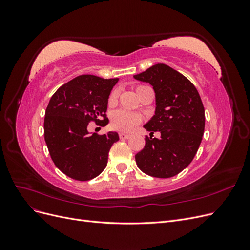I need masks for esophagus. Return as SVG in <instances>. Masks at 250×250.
<instances>
[{"label":"esophagus","instance_id":"esophagus-1","mask_svg":"<svg viewBox=\"0 0 250 250\" xmlns=\"http://www.w3.org/2000/svg\"><path fill=\"white\" fill-rule=\"evenodd\" d=\"M119 137H120V139L121 140H127V139H129L131 135L129 134V133H125V132H120L119 133Z\"/></svg>","mask_w":250,"mask_h":250}]
</instances>
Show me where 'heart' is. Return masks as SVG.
Segmentation results:
<instances>
[{"mask_svg":"<svg viewBox=\"0 0 250 250\" xmlns=\"http://www.w3.org/2000/svg\"><path fill=\"white\" fill-rule=\"evenodd\" d=\"M141 87V86H139ZM118 98V92H112L109 97V104H115ZM142 122V117L138 113L120 109L112 113L111 126L119 131H131L133 128Z\"/></svg>","mask_w":250,"mask_h":250,"instance_id":"heart-1","label":"heart"}]
</instances>
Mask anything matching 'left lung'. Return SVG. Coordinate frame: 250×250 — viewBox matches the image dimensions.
Wrapping results in <instances>:
<instances>
[{"instance_id":"1","label":"left lung","mask_w":250,"mask_h":250,"mask_svg":"<svg viewBox=\"0 0 250 250\" xmlns=\"http://www.w3.org/2000/svg\"><path fill=\"white\" fill-rule=\"evenodd\" d=\"M133 78L152 85L155 111L144 128L152 134L161 132L160 139L146 137L135 162L147 175L175 176L191 164L203 137L206 116L198 90L183 74L164 63L150 66Z\"/></svg>"}]
</instances>
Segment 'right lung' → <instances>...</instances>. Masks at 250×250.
<instances>
[{
    "label": "right lung",
    "mask_w": 250,
    "mask_h": 250,
    "mask_svg": "<svg viewBox=\"0 0 250 250\" xmlns=\"http://www.w3.org/2000/svg\"><path fill=\"white\" fill-rule=\"evenodd\" d=\"M119 78L80 75L60 86L52 96L43 122L44 141L56 167L73 179L97 177L107 165L108 152L119 141L116 131L90 134V121L106 125L108 98ZM103 116L104 120L99 119Z\"/></svg>",
    "instance_id": "obj_1"
}]
</instances>
